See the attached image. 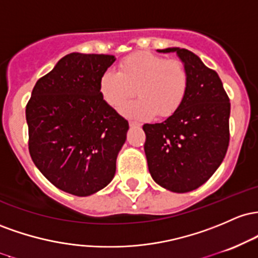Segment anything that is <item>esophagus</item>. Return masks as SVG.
Wrapping results in <instances>:
<instances>
[{
    "mask_svg": "<svg viewBox=\"0 0 258 258\" xmlns=\"http://www.w3.org/2000/svg\"><path fill=\"white\" fill-rule=\"evenodd\" d=\"M129 125L132 126V128H137V126H140V123H138V121L135 120H129Z\"/></svg>",
    "mask_w": 258,
    "mask_h": 258,
    "instance_id": "esophagus-1",
    "label": "esophagus"
}]
</instances>
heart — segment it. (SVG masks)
<instances>
[{"instance_id":"heart-1","label":"heart","mask_w":258,"mask_h":258,"mask_svg":"<svg viewBox=\"0 0 258 258\" xmlns=\"http://www.w3.org/2000/svg\"><path fill=\"white\" fill-rule=\"evenodd\" d=\"M103 100L120 108L135 95L139 97L124 108L133 118H149L156 113L166 118L175 113L189 88V74L184 63L167 59L152 52H137L119 63V69L106 71L98 82Z\"/></svg>"}]
</instances>
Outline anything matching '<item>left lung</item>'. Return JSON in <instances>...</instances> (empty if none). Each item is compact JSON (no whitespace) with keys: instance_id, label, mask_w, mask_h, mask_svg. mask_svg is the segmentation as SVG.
Here are the masks:
<instances>
[{"instance_id":"obj_1","label":"left lung","mask_w":258,"mask_h":258,"mask_svg":"<svg viewBox=\"0 0 258 258\" xmlns=\"http://www.w3.org/2000/svg\"><path fill=\"white\" fill-rule=\"evenodd\" d=\"M176 52L189 74V88L175 113L162 123L144 124V150L150 174L173 192L205 184L221 166L229 145L230 102L221 78L191 51Z\"/></svg>"}]
</instances>
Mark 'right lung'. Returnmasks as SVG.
<instances>
[{"mask_svg":"<svg viewBox=\"0 0 258 258\" xmlns=\"http://www.w3.org/2000/svg\"><path fill=\"white\" fill-rule=\"evenodd\" d=\"M114 60L111 54H67L37 80L25 109L31 160L50 183L72 195H92L111 183L125 143L128 120L98 88Z\"/></svg>","mask_w":258,"mask_h":258,"instance_id":"right-lung-1","label":"right lung"}]
</instances>
